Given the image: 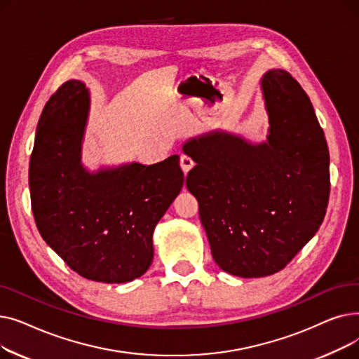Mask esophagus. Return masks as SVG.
<instances>
[{
    "instance_id": "1",
    "label": "esophagus",
    "mask_w": 359,
    "mask_h": 359,
    "mask_svg": "<svg viewBox=\"0 0 359 359\" xmlns=\"http://www.w3.org/2000/svg\"><path fill=\"white\" fill-rule=\"evenodd\" d=\"M195 165V163L187 157V156H180V167H182V170H183V173L184 175H187L191 172V168Z\"/></svg>"
}]
</instances>
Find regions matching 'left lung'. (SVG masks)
<instances>
[{
    "instance_id": "8db88e82",
    "label": "left lung",
    "mask_w": 359,
    "mask_h": 359,
    "mask_svg": "<svg viewBox=\"0 0 359 359\" xmlns=\"http://www.w3.org/2000/svg\"><path fill=\"white\" fill-rule=\"evenodd\" d=\"M266 140L215 129L182 149L196 165L186 186L217 265L234 276L284 269L318 231L329 192V149L313 104L284 69L263 74Z\"/></svg>"
}]
</instances>
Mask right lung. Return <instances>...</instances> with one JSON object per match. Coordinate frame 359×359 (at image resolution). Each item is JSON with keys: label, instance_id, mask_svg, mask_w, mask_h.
Returning a JSON list of instances; mask_svg holds the SVG:
<instances>
[{"label": "right lung", "instance_id": "add662e5", "mask_svg": "<svg viewBox=\"0 0 359 359\" xmlns=\"http://www.w3.org/2000/svg\"><path fill=\"white\" fill-rule=\"evenodd\" d=\"M90 91L64 83L45 104L29 164L32 211L42 238L86 279L123 284L153 263L157 222L180 194L179 156L156 164H83Z\"/></svg>", "mask_w": 359, "mask_h": 359}]
</instances>
